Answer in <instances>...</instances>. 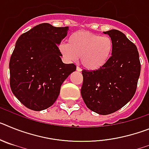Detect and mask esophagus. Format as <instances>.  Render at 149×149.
<instances>
[{"instance_id": "34e87169", "label": "esophagus", "mask_w": 149, "mask_h": 149, "mask_svg": "<svg viewBox=\"0 0 149 149\" xmlns=\"http://www.w3.org/2000/svg\"><path fill=\"white\" fill-rule=\"evenodd\" d=\"M76 70H77V72H82V69H81L80 67H77V68H76Z\"/></svg>"}]
</instances>
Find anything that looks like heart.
<instances>
[{"label":"heart","instance_id":"heart-1","mask_svg":"<svg viewBox=\"0 0 149 149\" xmlns=\"http://www.w3.org/2000/svg\"><path fill=\"white\" fill-rule=\"evenodd\" d=\"M59 51L68 63L76 61L80 56L84 68L95 71L109 61L113 51V42L108 36L88 31H77L69 36L68 43L59 45Z\"/></svg>","mask_w":149,"mask_h":149}]
</instances>
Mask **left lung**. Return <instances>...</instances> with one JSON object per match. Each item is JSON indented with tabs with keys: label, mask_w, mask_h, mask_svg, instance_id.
<instances>
[{
	"label": "left lung",
	"mask_w": 149,
	"mask_h": 149,
	"mask_svg": "<svg viewBox=\"0 0 149 149\" xmlns=\"http://www.w3.org/2000/svg\"><path fill=\"white\" fill-rule=\"evenodd\" d=\"M104 33L113 42L111 57L98 70L83 71L81 91L86 107L100 115L114 113L131 101L141 68L136 45L123 33L113 29Z\"/></svg>",
	"instance_id": "left-lung-1"
}]
</instances>
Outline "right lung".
I'll return each mask as SVG.
<instances>
[{
	"instance_id": "obj_1",
	"label": "right lung",
	"mask_w": 149,
	"mask_h": 149,
	"mask_svg": "<svg viewBox=\"0 0 149 149\" xmlns=\"http://www.w3.org/2000/svg\"><path fill=\"white\" fill-rule=\"evenodd\" d=\"M68 27L48 23L35 26L22 34L10 60V87L27 108L41 111L53 105L65 79L76 66L62 61L58 45Z\"/></svg>"
}]
</instances>
